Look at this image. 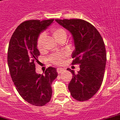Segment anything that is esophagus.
<instances>
[{"mask_svg":"<svg viewBox=\"0 0 120 120\" xmlns=\"http://www.w3.org/2000/svg\"><path fill=\"white\" fill-rule=\"evenodd\" d=\"M64 71V69L62 68H57V71L58 73H61Z\"/></svg>","mask_w":120,"mask_h":120,"instance_id":"obj_1","label":"esophagus"}]
</instances>
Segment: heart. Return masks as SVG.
I'll list each match as a JSON object with an SVG mask.
<instances>
[{"label":"heart","instance_id":"1","mask_svg":"<svg viewBox=\"0 0 120 120\" xmlns=\"http://www.w3.org/2000/svg\"><path fill=\"white\" fill-rule=\"evenodd\" d=\"M50 31H51L53 37L57 41L59 39H61V38L66 37V31L62 28H52ZM45 39H46V35L45 33H41L38 38L37 47L40 51H41L43 49V44H44ZM65 57H66V54H63V53L54 54L50 57V60L52 63L55 64H59L63 62Z\"/></svg>","mask_w":120,"mask_h":120}]
</instances>
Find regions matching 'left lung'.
Returning <instances> with one entry per match:
<instances>
[{"instance_id": "left-lung-1", "label": "left lung", "mask_w": 120, "mask_h": 120, "mask_svg": "<svg viewBox=\"0 0 120 120\" xmlns=\"http://www.w3.org/2000/svg\"><path fill=\"white\" fill-rule=\"evenodd\" d=\"M56 21L72 35L75 46L72 64L80 65L77 73L67 69L73 75L69 83V91L77 100H88L99 90L104 79L107 59L104 40L97 29L84 20Z\"/></svg>"}]
</instances>
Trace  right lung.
Returning a JSON list of instances; mask_svg holds the SVG:
<instances>
[{
    "instance_id": "add662e5",
    "label": "right lung",
    "mask_w": 120,
    "mask_h": 120,
    "mask_svg": "<svg viewBox=\"0 0 120 120\" xmlns=\"http://www.w3.org/2000/svg\"><path fill=\"white\" fill-rule=\"evenodd\" d=\"M54 19L25 21L12 35L8 51V64L16 89L26 102L35 106L49 103L52 95L51 84L57 77L56 68L49 67L44 74L36 72L40 52L37 40Z\"/></svg>"
}]
</instances>
